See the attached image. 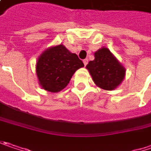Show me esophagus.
I'll return each instance as SVG.
<instances>
[{
    "instance_id": "1",
    "label": "esophagus",
    "mask_w": 151,
    "mask_h": 151,
    "mask_svg": "<svg viewBox=\"0 0 151 151\" xmlns=\"http://www.w3.org/2000/svg\"><path fill=\"white\" fill-rule=\"evenodd\" d=\"M83 62H84V66H86V65L88 64V60H87V59H85V60H83Z\"/></svg>"
}]
</instances>
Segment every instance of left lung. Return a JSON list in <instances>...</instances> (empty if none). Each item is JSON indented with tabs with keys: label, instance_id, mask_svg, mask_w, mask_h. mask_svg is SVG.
<instances>
[{
	"label": "left lung",
	"instance_id": "left-lung-1",
	"mask_svg": "<svg viewBox=\"0 0 151 151\" xmlns=\"http://www.w3.org/2000/svg\"><path fill=\"white\" fill-rule=\"evenodd\" d=\"M94 57L86 66L94 83L106 91L116 89L125 78L126 68L106 47L96 51Z\"/></svg>",
	"mask_w": 151,
	"mask_h": 151
}]
</instances>
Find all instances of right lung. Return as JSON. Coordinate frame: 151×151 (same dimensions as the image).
<instances>
[{
    "label": "right lung",
    "instance_id": "obj_1",
    "mask_svg": "<svg viewBox=\"0 0 151 151\" xmlns=\"http://www.w3.org/2000/svg\"><path fill=\"white\" fill-rule=\"evenodd\" d=\"M83 67V61L76 54L59 44L45 49L39 55L36 73L43 90L56 93L66 88L74 73Z\"/></svg>",
    "mask_w": 151,
    "mask_h": 151
}]
</instances>
